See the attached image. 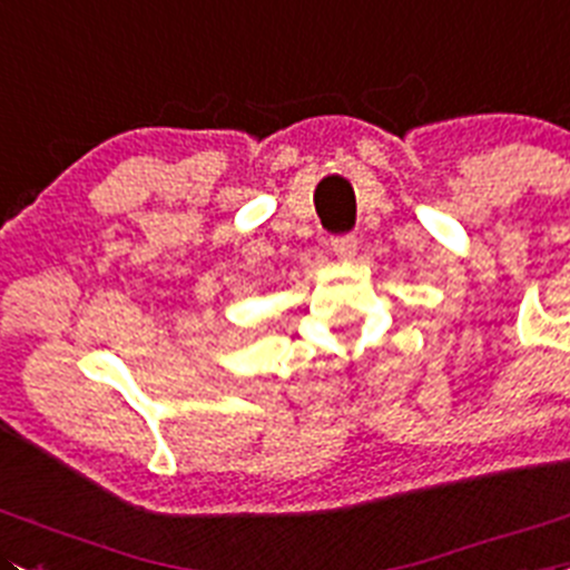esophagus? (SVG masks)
<instances>
[{
	"label": "esophagus",
	"mask_w": 570,
	"mask_h": 570,
	"mask_svg": "<svg viewBox=\"0 0 570 570\" xmlns=\"http://www.w3.org/2000/svg\"><path fill=\"white\" fill-rule=\"evenodd\" d=\"M330 248L335 252V257L352 259L357 252V237L355 235H335L333 240H330Z\"/></svg>",
	"instance_id": "obj_1"
}]
</instances>
